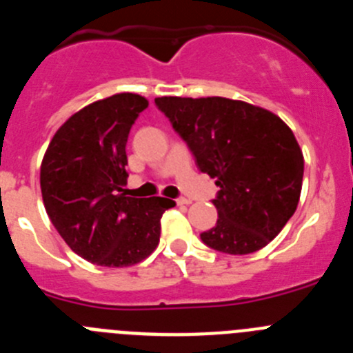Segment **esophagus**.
<instances>
[{
    "label": "esophagus",
    "instance_id": "34e87169",
    "mask_svg": "<svg viewBox=\"0 0 353 353\" xmlns=\"http://www.w3.org/2000/svg\"><path fill=\"white\" fill-rule=\"evenodd\" d=\"M176 203H179V205H191V199L179 198V199H176Z\"/></svg>",
    "mask_w": 353,
    "mask_h": 353
}]
</instances>
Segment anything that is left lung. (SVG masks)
<instances>
[{
  "instance_id": "1",
  "label": "left lung",
  "mask_w": 353,
  "mask_h": 353,
  "mask_svg": "<svg viewBox=\"0 0 353 353\" xmlns=\"http://www.w3.org/2000/svg\"><path fill=\"white\" fill-rule=\"evenodd\" d=\"M155 105L187 143L199 171L219 187V219L201 240L226 254L260 251L295 214L304 157L274 113L224 97H159Z\"/></svg>"
}]
</instances>
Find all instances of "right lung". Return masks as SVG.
Segmentation results:
<instances>
[{
    "mask_svg": "<svg viewBox=\"0 0 353 353\" xmlns=\"http://www.w3.org/2000/svg\"><path fill=\"white\" fill-rule=\"evenodd\" d=\"M145 97L118 93L72 114L48 146L40 189L49 219L72 251L102 267H129L159 245L168 198L127 196V139Z\"/></svg>",
    "mask_w": 353,
    "mask_h": 353,
    "instance_id": "add662e5",
    "label": "right lung"
}]
</instances>
